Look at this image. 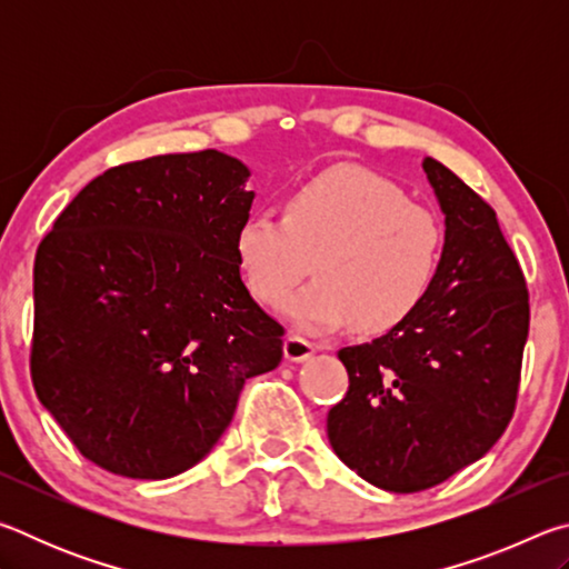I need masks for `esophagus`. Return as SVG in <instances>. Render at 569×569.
I'll return each instance as SVG.
<instances>
[{
    "mask_svg": "<svg viewBox=\"0 0 569 569\" xmlns=\"http://www.w3.org/2000/svg\"><path fill=\"white\" fill-rule=\"evenodd\" d=\"M283 353H286L288 361L301 363V361H306V359H311V356L316 353V343L306 341L303 336L291 333V336H288V339H286V343H283Z\"/></svg>",
    "mask_w": 569,
    "mask_h": 569,
    "instance_id": "esophagus-1",
    "label": "esophagus"
}]
</instances>
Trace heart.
I'll return each instance as SVG.
<instances>
[{"label": "heart", "mask_w": 569, "mask_h": 569, "mask_svg": "<svg viewBox=\"0 0 569 569\" xmlns=\"http://www.w3.org/2000/svg\"><path fill=\"white\" fill-rule=\"evenodd\" d=\"M439 218L377 172L336 166L298 182L283 216L253 210L236 228V258L250 291L273 303L313 271L316 281L281 301L298 329L361 333L397 329L423 303L441 261Z\"/></svg>", "instance_id": "b5f03b06"}]
</instances>
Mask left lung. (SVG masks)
<instances>
[{
    "label": "left lung",
    "instance_id": "left-lung-1",
    "mask_svg": "<svg viewBox=\"0 0 569 569\" xmlns=\"http://www.w3.org/2000/svg\"><path fill=\"white\" fill-rule=\"evenodd\" d=\"M445 213L429 296L397 329L339 359L349 391L326 419L346 467L387 492H421L495 447L515 413L529 331L522 268L492 208L423 158Z\"/></svg>",
    "mask_w": 569,
    "mask_h": 569
}]
</instances>
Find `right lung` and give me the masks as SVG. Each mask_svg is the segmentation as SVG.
<instances>
[{"label": "right lung", "mask_w": 569, "mask_h": 569, "mask_svg": "<svg viewBox=\"0 0 569 569\" xmlns=\"http://www.w3.org/2000/svg\"><path fill=\"white\" fill-rule=\"evenodd\" d=\"M218 150L128 162L88 182L34 258L32 383L72 445L130 479L196 467L283 326L240 278L256 192Z\"/></svg>", "instance_id": "obj_1"}]
</instances>
